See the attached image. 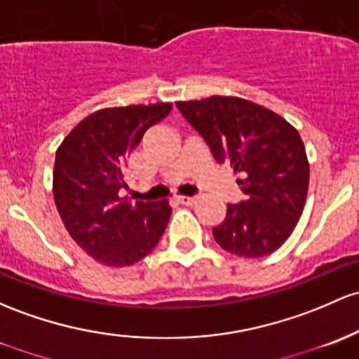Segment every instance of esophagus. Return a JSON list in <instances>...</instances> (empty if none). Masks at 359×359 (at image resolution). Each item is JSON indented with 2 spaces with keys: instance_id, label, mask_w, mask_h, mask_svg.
Listing matches in <instances>:
<instances>
[{
  "instance_id": "34e87169",
  "label": "esophagus",
  "mask_w": 359,
  "mask_h": 359,
  "mask_svg": "<svg viewBox=\"0 0 359 359\" xmlns=\"http://www.w3.org/2000/svg\"><path fill=\"white\" fill-rule=\"evenodd\" d=\"M180 204H186V206H192V204L196 203V198H189V196H180V198H177Z\"/></svg>"
}]
</instances>
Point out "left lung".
Wrapping results in <instances>:
<instances>
[{"label":"left lung","mask_w":359,"mask_h":359,"mask_svg":"<svg viewBox=\"0 0 359 359\" xmlns=\"http://www.w3.org/2000/svg\"><path fill=\"white\" fill-rule=\"evenodd\" d=\"M219 163L238 173L245 199L228 204L212 228L218 245L238 257L273 254L300 219L309 192L310 163L297 128L267 107L240 97L212 95L177 102Z\"/></svg>","instance_id":"obj_1"}]
</instances>
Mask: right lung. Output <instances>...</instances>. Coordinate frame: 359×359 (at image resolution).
I'll return each mask as SVG.
<instances>
[{"label": "right lung", "mask_w": 359, "mask_h": 359, "mask_svg": "<svg viewBox=\"0 0 359 359\" xmlns=\"http://www.w3.org/2000/svg\"><path fill=\"white\" fill-rule=\"evenodd\" d=\"M170 102L100 109L78 122L56 151L53 194L71 238L97 262L131 266L155 249L172 208L168 201L122 199V167Z\"/></svg>", "instance_id": "add662e5"}]
</instances>
